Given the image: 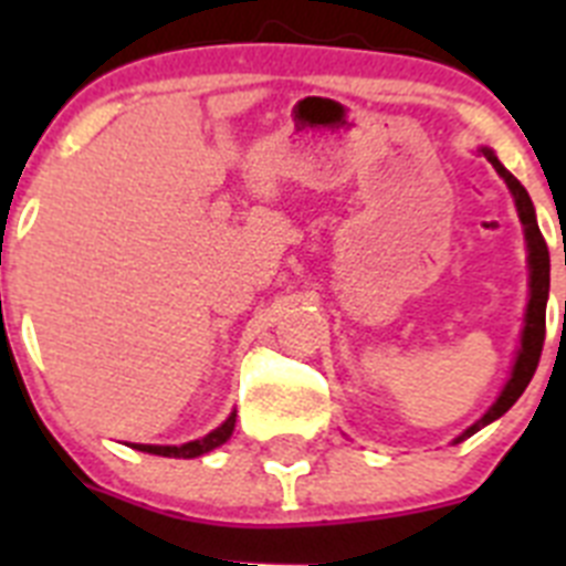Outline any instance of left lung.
Masks as SVG:
<instances>
[{
    "label": "left lung",
    "mask_w": 566,
    "mask_h": 566,
    "mask_svg": "<svg viewBox=\"0 0 566 566\" xmlns=\"http://www.w3.org/2000/svg\"><path fill=\"white\" fill-rule=\"evenodd\" d=\"M479 153L493 164V169L499 172L504 184H507L510 195H513V201H516V212L518 221L524 227V247H527V272H530V294H527V308H524V328H522V339H518V352L516 359H513V368H510V377L504 382V388L499 391L496 402L490 405L488 411L476 419V422L464 428L453 444L464 442L468 437H473L476 431H482L484 424L496 422L499 417L516 405V399L522 397L524 388L530 385L533 374H536L538 357H542V345H544V314H547V294H549V252L547 243H544L542 232H538V221H536V209H533V201H530L527 189L513 178V175L504 169V164L499 161L496 153L490 147H479Z\"/></svg>",
    "instance_id": "obj_1"
}]
</instances>
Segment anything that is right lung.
<instances>
[{
    "label": "right lung",
    "mask_w": 566,
    "mask_h": 566,
    "mask_svg": "<svg viewBox=\"0 0 566 566\" xmlns=\"http://www.w3.org/2000/svg\"><path fill=\"white\" fill-rule=\"evenodd\" d=\"M234 417L238 413H229L214 431H209L207 437L201 439H192V442H184V444H133L135 451H144V453H153V457H169V459H195V457H203V453L214 451V448H221L234 431Z\"/></svg>",
    "instance_id": "obj_1"
}]
</instances>
